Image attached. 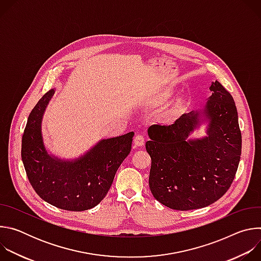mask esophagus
I'll return each instance as SVG.
<instances>
[{"label": "esophagus", "instance_id": "esophagus-1", "mask_svg": "<svg viewBox=\"0 0 261 261\" xmlns=\"http://www.w3.org/2000/svg\"><path fill=\"white\" fill-rule=\"evenodd\" d=\"M134 143L135 145L137 146H141L143 143H144V137L142 134H137L135 137H134Z\"/></svg>", "mask_w": 261, "mask_h": 261}]
</instances>
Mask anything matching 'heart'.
Here are the masks:
<instances>
[{
	"instance_id": "1",
	"label": "heart",
	"mask_w": 261,
	"mask_h": 261,
	"mask_svg": "<svg viewBox=\"0 0 261 261\" xmlns=\"http://www.w3.org/2000/svg\"><path fill=\"white\" fill-rule=\"evenodd\" d=\"M165 99H166V97L163 96V97L160 98L157 102H158V103H163V102L165 101ZM184 106H185L184 102H182L181 100H177V101L168 109L167 114H166V117H167L168 119H170V120L176 118V117L181 113V110L184 109Z\"/></svg>"
}]
</instances>
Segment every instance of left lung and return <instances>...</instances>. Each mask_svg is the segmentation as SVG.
I'll return each mask as SVG.
<instances>
[{
	"label": "left lung",
	"instance_id": "obj_1",
	"mask_svg": "<svg viewBox=\"0 0 261 261\" xmlns=\"http://www.w3.org/2000/svg\"><path fill=\"white\" fill-rule=\"evenodd\" d=\"M210 90L213 93L203 110L184 114L171 125L147 129L151 140L145 148L152 159L148 185L153 196L173 210L214 203L230 188L239 167L242 133L234 100L217 81ZM201 114L209 120L208 136L188 140Z\"/></svg>",
	"mask_w": 261,
	"mask_h": 261
}]
</instances>
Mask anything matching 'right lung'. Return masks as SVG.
<instances>
[{
  "label": "right lung",
  "instance_id": "1",
  "mask_svg": "<svg viewBox=\"0 0 261 261\" xmlns=\"http://www.w3.org/2000/svg\"><path fill=\"white\" fill-rule=\"evenodd\" d=\"M55 90L32 109L21 139V159L32 187L43 200L59 208L81 212L106 196L116 172L131 151L134 132L102 139L84 156L63 161L50 156L43 143L41 122Z\"/></svg>",
  "mask_w": 261,
  "mask_h": 261
}]
</instances>
